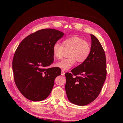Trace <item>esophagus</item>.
Listing matches in <instances>:
<instances>
[{"mask_svg":"<svg viewBox=\"0 0 123 123\" xmlns=\"http://www.w3.org/2000/svg\"><path fill=\"white\" fill-rule=\"evenodd\" d=\"M64 75H65V72H64V71L62 70V71H61V75H62V76H64Z\"/></svg>","mask_w":123,"mask_h":123,"instance_id":"34e87169","label":"esophagus"}]
</instances>
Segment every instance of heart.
<instances>
[{
    "label": "heart",
    "instance_id": "b5f03b06",
    "mask_svg": "<svg viewBox=\"0 0 123 123\" xmlns=\"http://www.w3.org/2000/svg\"><path fill=\"white\" fill-rule=\"evenodd\" d=\"M54 56L57 59L63 57L65 51L70 50L68 58H65L56 64V66L63 70H67L73 67L75 60L78 63L85 61L88 57L91 46L88 42L82 38L73 36L66 39L63 41V44L59 42L55 43L53 46Z\"/></svg>",
    "mask_w": 123,
    "mask_h": 123
}]
</instances>
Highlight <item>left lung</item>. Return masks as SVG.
<instances>
[{
  "label": "left lung",
  "mask_w": 123,
  "mask_h": 123,
  "mask_svg": "<svg viewBox=\"0 0 123 123\" xmlns=\"http://www.w3.org/2000/svg\"><path fill=\"white\" fill-rule=\"evenodd\" d=\"M91 37V51L87 59L71 70V73L65 74L68 99L79 106L87 105L97 98L107 76L105 51L98 39L92 34Z\"/></svg>",
  "instance_id": "obj_1"
}]
</instances>
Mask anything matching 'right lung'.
<instances>
[{"instance_id":"right-lung-1","label":"right lung","mask_w":123,"mask_h":123,"mask_svg":"<svg viewBox=\"0 0 123 123\" xmlns=\"http://www.w3.org/2000/svg\"><path fill=\"white\" fill-rule=\"evenodd\" d=\"M63 35L56 29H43L25 37L18 45L12 69L15 84L26 98L40 101L51 92L61 70L59 67H47L54 61V44Z\"/></svg>"}]
</instances>
